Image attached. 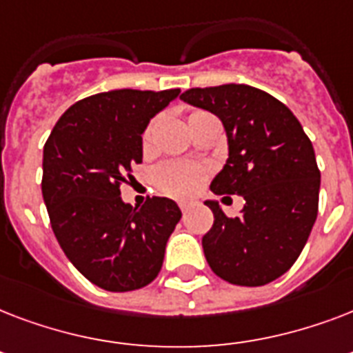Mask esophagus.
Wrapping results in <instances>:
<instances>
[{
    "label": "esophagus",
    "instance_id": "esophagus-1",
    "mask_svg": "<svg viewBox=\"0 0 353 353\" xmlns=\"http://www.w3.org/2000/svg\"><path fill=\"white\" fill-rule=\"evenodd\" d=\"M179 209H181V212L185 214L188 209H190V203H179Z\"/></svg>",
    "mask_w": 353,
    "mask_h": 353
}]
</instances>
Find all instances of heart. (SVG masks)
<instances>
[{
    "label": "heart",
    "instance_id": "obj_1",
    "mask_svg": "<svg viewBox=\"0 0 353 353\" xmlns=\"http://www.w3.org/2000/svg\"><path fill=\"white\" fill-rule=\"evenodd\" d=\"M196 115H199V113H192L190 119L196 117ZM150 133H152V126L146 128V132H144V144L150 143ZM205 177H207L205 168L198 165H190V163H177V161L157 166L154 172L155 187L159 188L163 194L176 199H188L196 196L203 185Z\"/></svg>",
    "mask_w": 353,
    "mask_h": 353
}]
</instances>
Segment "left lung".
<instances>
[{
	"mask_svg": "<svg viewBox=\"0 0 353 353\" xmlns=\"http://www.w3.org/2000/svg\"><path fill=\"white\" fill-rule=\"evenodd\" d=\"M181 101L225 128L229 157L210 190L245 199L236 218L205 201L214 214L201 240L205 258L231 284H269L295 263L317 220L321 172L312 141L290 108L252 85L194 88Z\"/></svg>",
	"mask_w": 353,
	"mask_h": 353,
	"instance_id": "left-lung-1",
	"label": "left lung"
}]
</instances>
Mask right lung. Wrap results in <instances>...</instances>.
<instances>
[{"label":"right lung","mask_w":353,"mask_h":353,"mask_svg":"<svg viewBox=\"0 0 353 353\" xmlns=\"http://www.w3.org/2000/svg\"><path fill=\"white\" fill-rule=\"evenodd\" d=\"M179 93L113 90L82 99L58 119L43 146L41 194L52 232L69 262L102 290L148 285L181 220L168 198H148L141 209L121 198V183L143 161L150 119Z\"/></svg>","instance_id":"right-lung-1"}]
</instances>
